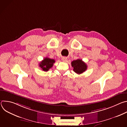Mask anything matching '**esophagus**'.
I'll list each match as a JSON object with an SVG mask.
<instances>
[{
  "label": "esophagus",
  "instance_id": "esophagus-1",
  "mask_svg": "<svg viewBox=\"0 0 127 127\" xmlns=\"http://www.w3.org/2000/svg\"><path fill=\"white\" fill-rule=\"evenodd\" d=\"M67 57H63L62 58V61L63 62H65L67 61Z\"/></svg>",
  "mask_w": 127,
  "mask_h": 127
}]
</instances>
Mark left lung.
I'll return each mask as SVG.
<instances>
[{"instance_id": "left-lung-1", "label": "left lung", "mask_w": 127, "mask_h": 127, "mask_svg": "<svg viewBox=\"0 0 127 127\" xmlns=\"http://www.w3.org/2000/svg\"><path fill=\"white\" fill-rule=\"evenodd\" d=\"M71 66L73 68V71L78 74L82 73L87 68V65L82 60L79 59L72 61Z\"/></svg>"}]
</instances>
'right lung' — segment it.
Masks as SVG:
<instances>
[{"label":"right lung","mask_w":127,"mask_h":127,"mask_svg":"<svg viewBox=\"0 0 127 127\" xmlns=\"http://www.w3.org/2000/svg\"><path fill=\"white\" fill-rule=\"evenodd\" d=\"M55 62V61L54 59L46 57L43 61H42V62L39 63V66L43 71H48L53 67V64Z\"/></svg>","instance_id":"right-lung-1"}]
</instances>
